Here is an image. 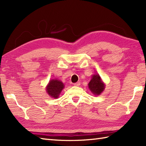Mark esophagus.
Returning a JSON list of instances; mask_svg holds the SVG:
<instances>
[{
	"label": "esophagus",
	"instance_id": "obj_1",
	"mask_svg": "<svg viewBox=\"0 0 146 146\" xmlns=\"http://www.w3.org/2000/svg\"><path fill=\"white\" fill-rule=\"evenodd\" d=\"M80 83H80V82H76V83H74V85H75V86H79L80 85Z\"/></svg>",
	"mask_w": 146,
	"mask_h": 146
}]
</instances>
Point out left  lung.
Here are the masks:
<instances>
[{
    "label": "left lung",
    "instance_id": "obj_1",
    "mask_svg": "<svg viewBox=\"0 0 146 146\" xmlns=\"http://www.w3.org/2000/svg\"><path fill=\"white\" fill-rule=\"evenodd\" d=\"M88 88L95 95H100L105 89V84L102 81L98 74H95L92 77V80L88 83Z\"/></svg>",
    "mask_w": 146,
    "mask_h": 146
}]
</instances>
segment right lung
<instances>
[{
  "label": "right lung",
  "instance_id": "right-lung-1",
  "mask_svg": "<svg viewBox=\"0 0 146 146\" xmlns=\"http://www.w3.org/2000/svg\"><path fill=\"white\" fill-rule=\"evenodd\" d=\"M64 87V84L60 80L52 79L49 81L48 85L46 86V92L52 98H57L59 97Z\"/></svg>",
  "mask_w": 146,
  "mask_h": 146
}]
</instances>
